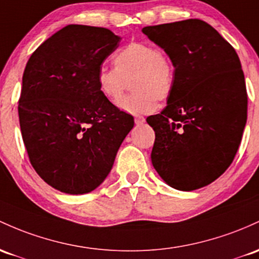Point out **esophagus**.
<instances>
[{"label": "esophagus", "instance_id": "34e87169", "mask_svg": "<svg viewBox=\"0 0 259 259\" xmlns=\"http://www.w3.org/2000/svg\"><path fill=\"white\" fill-rule=\"evenodd\" d=\"M134 120H135V124L136 125H141V124L145 123V118H144V116H141V115L135 116Z\"/></svg>", "mask_w": 259, "mask_h": 259}]
</instances>
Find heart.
Segmentation results:
<instances>
[{"instance_id":"1","label":"heart","mask_w":259,"mask_h":259,"mask_svg":"<svg viewBox=\"0 0 259 259\" xmlns=\"http://www.w3.org/2000/svg\"><path fill=\"white\" fill-rule=\"evenodd\" d=\"M115 69L98 71L97 87L107 101L116 103L131 82L133 92L119 100L118 107L130 114L149 113L158 101H166L175 86V67L169 56L155 45L145 41L127 44L115 54Z\"/></svg>"}]
</instances>
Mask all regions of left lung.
<instances>
[{
  "instance_id": "1",
  "label": "left lung",
  "mask_w": 259,
  "mask_h": 259,
  "mask_svg": "<svg viewBox=\"0 0 259 259\" xmlns=\"http://www.w3.org/2000/svg\"><path fill=\"white\" fill-rule=\"evenodd\" d=\"M143 33L166 51L175 86L155 130L151 161L172 188L195 190L218 180L234 161L247 121L241 62L218 30L200 19L150 25Z\"/></svg>"
}]
</instances>
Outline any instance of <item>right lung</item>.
Returning <instances> with one entry per match:
<instances>
[{"mask_svg":"<svg viewBox=\"0 0 259 259\" xmlns=\"http://www.w3.org/2000/svg\"><path fill=\"white\" fill-rule=\"evenodd\" d=\"M120 39L107 28L69 24L24 69L18 102L24 146L41 180L62 193L97 188L134 126L133 115L107 101L96 82Z\"/></svg>","mask_w":259,"mask_h":259,"instance_id":"obj_1","label":"right lung"}]
</instances>
